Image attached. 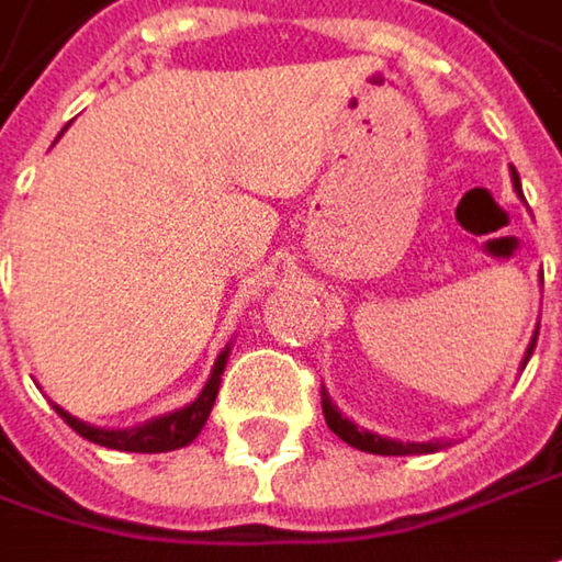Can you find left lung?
Returning <instances> with one entry per match:
<instances>
[{"mask_svg":"<svg viewBox=\"0 0 562 562\" xmlns=\"http://www.w3.org/2000/svg\"><path fill=\"white\" fill-rule=\"evenodd\" d=\"M513 186H516V192L521 195L519 173H516V170H513ZM535 345H538V331H535V338H531V345H528V351H525L521 367L528 363V357H531V351H535ZM323 414H325L328 430H331L335 436H341L348 446L360 449V452H373V456H427V452L442 449V442H402V439H389V436L360 430L353 420H348L338 407L331 405V398H328V392H325V389H323Z\"/></svg>","mask_w":562,"mask_h":562,"instance_id":"left-lung-1","label":"left lung"}]
</instances>
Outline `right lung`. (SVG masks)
I'll list each match as a JSON object with an SVG mask.
<instances>
[{"label":"right lung","mask_w":562,"mask_h":562,"mask_svg":"<svg viewBox=\"0 0 562 562\" xmlns=\"http://www.w3.org/2000/svg\"><path fill=\"white\" fill-rule=\"evenodd\" d=\"M227 357H231V345L217 353L214 360V370H211L205 389L199 392V398L192 405L180 407V411H170L164 417H155L148 424H138V427H128V430H103V427H91L78 417H71L69 411H63L59 405L56 414L69 424L71 430L78 436H85L88 442H98L106 449H120V452H170V449H183L189 446L195 436L202 434L205 420H209L211 405L217 398V389H221V373L227 367Z\"/></svg>","instance_id":"add662e5"}]
</instances>
